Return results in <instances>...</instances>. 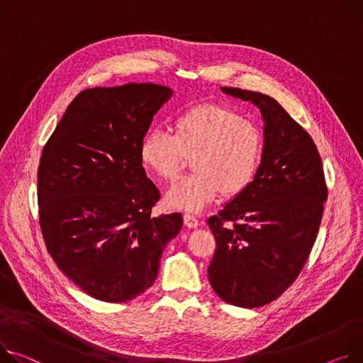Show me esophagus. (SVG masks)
Returning <instances> with one entry per match:
<instances>
[{
	"label": "esophagus",
	"mask_w": 363,
	"mask_h": 363,
	"mask_svg": "<svg viewBox=\"0 0 363 363\" xmlns=\"http://www.w3.org/2000/svg\"><path fill=\"white\" fill-rule=\"evenodd\" d=\"M184 223L186 228H191V229H196L200 226V222L197 217L194 214H189V213L184 214Z\"/></svg>",
	"instance_id": "esophagus-1"
}]
</instances>
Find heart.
I'll return each mask as SVG.
<instances>
[{"label": "heart", "mask_w": 363, "mask_h": 363, "mask_svg": "<svg viewBox=\"0 0 363 363\" xmlns=\"http://www.w3.org/2000/svg\"><path fill=\"white\" fill-rule=\"evenodd\" d=\"M262 153V134L233 109L200 105L181 113L172 134L155 128L140 141L138 159L146 171L163 181L181 172L192 157L194 174L175 182L164 196L169 207L200 211L222 194L236 196L254 179Z\"/></svg>", "instance_id": "1"}]
</instances>
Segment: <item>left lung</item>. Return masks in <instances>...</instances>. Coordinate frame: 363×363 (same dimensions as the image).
<instances>
[{
  "label": "left lung",
  "instance_id": "obj_1",
  "mask_svg": "<svg viewBox=\"0 0 363 363\" xmlns=\"http://www.w3.org/2000/svg\"><path fill=\"white\" fill-rule=\"evenodd\" d=\"M220 90L258 106L264 146L252 182L208 219L216 238L208 280L222 301L258 308L295 281L315 242L327 200L323 162L311 135L276 99Z\"/></svg>",
  "mask_w": 363,
  "mask_h": 363
}]
</instances>
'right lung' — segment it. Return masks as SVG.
I'll return each instance as SVG.
<instances>
[{"mask_svg": "<svg viewBox=\"0 0 363 363\" xmlns=\"http://www.w3.org/2000/svg\"><path fill=\"white\" fill-rule=\"evenodd\" d=\"M171 87L127 83L83 90L45 144L39 222L58 269L89 296L127 302L155 283L179 213L152 217L160 192L138 159Z\"/></svg>", "mask_w": 363, "mask_h": 363, "instance_id": "add662e5", "label": "right lung"}]
</instances>
